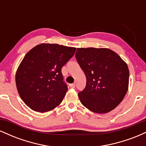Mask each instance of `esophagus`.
<instances>
[{
  "label": "esophagus",
  "instance_id": "1",
  "mask_svg": "<svg viewBox=\"0 0 146 146\" xmlns=\"http://www.w3.org/2000/svg\"><path fill=\"white\" fill-rule=\"evenodd\" d=\"M69 86L71 87L72 88H74L75 87V84H71L69 85Z\"/></svg>",
  "mask_w": 146,
  "mask_h": 146
}]
</instances>
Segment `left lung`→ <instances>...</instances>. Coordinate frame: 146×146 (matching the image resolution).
<instances>
[{
    "instance_id": "1",
    "label": "left lung",
    "mask_w": 146,
    "mask_h": 146,
    "mask_svg": "<svg viewBox=\"0 0 146 146\" xmlns=\"http://www.w3.org/2000/svg\"><path fill=\"white\" fill-rule=\"evenodd\" d=\"M75 58L86 78V87L78 93L81 103L96 113L115 109L128 91L126 63L106 48H78Z\"/></svg>"
}]
</instances>
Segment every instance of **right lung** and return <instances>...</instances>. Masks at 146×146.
<instances>
[{"instance_id":"1","label":"right lung","mask_w":146,"mask_h":146,"mask_svg":"<svg viewBox=\"0 0 146 146\" xmlns=\"http://www.w3.org/2000/svg\"><path fill=\"white\" fill-rule=\"evenodd\" d=\"M76 48L58 44H40L25 55L16 74L20 97L31 109L49 111L61 103L67 91L62 68Z\"/></svg>"}]
</instances>
